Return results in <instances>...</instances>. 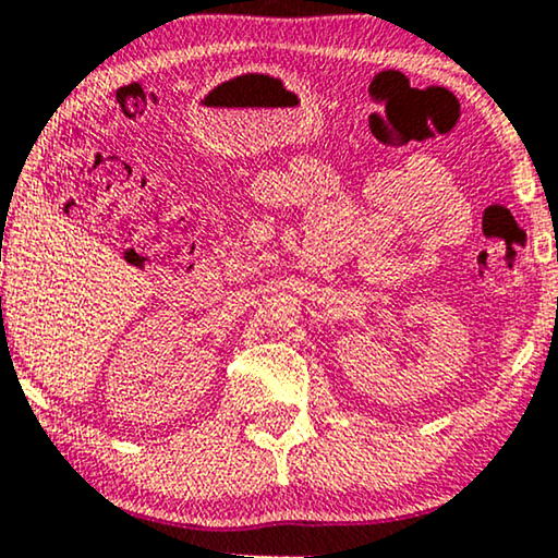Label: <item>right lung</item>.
<instances>
[{"mask_svg":"<svg viewBox=\"0 0 558 558\" xmlns=\"http://www.w3.org/2000/svg\"><path fill=\"white\" fill-rule=\"evenodd\" d=\"M2 323H4V319H2ZM2 330H4V327H2Z\"/></svg>","mask_w":558,"mask_h":558,"instance_id":"right-lung-1","label":"right lung"}]
</instances>
